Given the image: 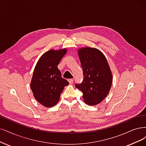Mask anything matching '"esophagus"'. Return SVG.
I'll return each instance as SVG.
<instances>
[{
    "mask_svg": "<svg viewBox=\"0 0 146 146\" xmlns=\"http://www.w3.org/2000/svg\"><path fill=\"white\" fill-rule=\"evenodd\" d=\"M68 82H69L70 84H72L73 82V79H69L68 80Z\"/></svg>",
    "mask_w": 146,
    "mask_h": 146,
    "instance_id": "1",
    "label": "esophagus"
}]
</instances>
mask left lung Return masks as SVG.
<instances>
[{
    "instance_id": "left-lung-1",
    "label": "left lung",
    "mask_w": 146,
    "mask_h": 146,
    "mask_svg": "<svg viewBox=\"0 0 146 146\" xmlns=\"http://www.w3.org/2000/svg\"><path fill=\"white\" fill-rule=\"evenodd\" d=\"M83 70L84 79L75 87L83 93L84 102L96 105L103 100L110 92L112 76L105 55L95 48L85 47L78 51Z\"/></svg>"
}]
</instances>
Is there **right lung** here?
Here are the masks:
<instances>
[{"label": "right lung", "mask_w": 146, "mask_h": 146, "mask_svg": "<svg viewBox=\"0 0 146 146\" xmlns=\"http://www.w3.org/2000/svg\"><path fill=\"white\" fill-rule=\"evenodd\" d=\"M66 52V48L47 51L39 59L34 69L31 88L35 99L46 107L55 106L64 87L69 84L61 77L58 68V65Z\"/></svg>", "instance_id": "obj_1"}]
</instances>
